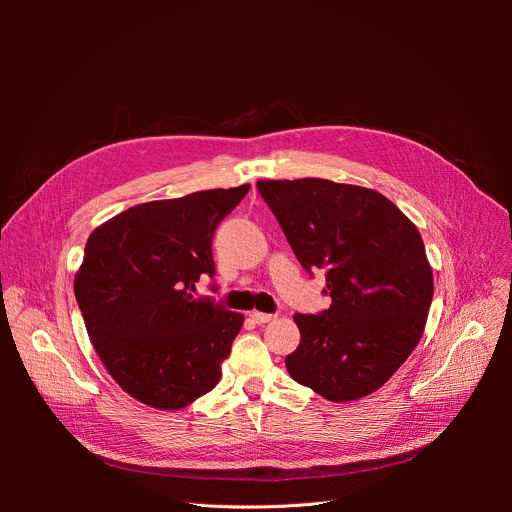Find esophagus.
I'll list each match as a JSON object with an SVG mask.
<instances>
[{"label":"esophagus","instance_id":"1","mask_svg":"<svg viewBox=\"0 0 512 512\" xmlns=\"http://www.w3.org/2000/svg\"><path fill=\"white\" fill-rule=\"evenodd\" d=\"M276 315H272V313H261V311H253L251 313V319L255 321V324H267V321H272Z\"/></svg>","mask_w":512,"mask_h":512}]
</instances>
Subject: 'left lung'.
<instances>
[{"instance_id":"obj_1","label":"left lung","mask_w":512,"mask_h":512,"mask_svg":"<svg viewBox=\"0 0 512 512\" xmlns=\"http://www.w3.org/2000/svg\"><path fill=\"white\" fill-rule=\"evenodd\" d=\"M257 191L332 305L294 315L301 344L286 369L319 396L357 400L384 386L417 346L434 297L415 224L390 199L324 178L259 180Z\"/></svg>"}]
</instances>
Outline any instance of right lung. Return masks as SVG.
Instances as JSON below:
<instances>
[{
    "mask_svg": "<svg viewBox=\"0 0 512 512\" xmlns=\"http://www.w3.org/2000/svg\"><path fill=\"white\" fill-rule=\"evenodd\" d=\"M247 193L143 203L87 240L74 294L89 338L118 386L153 409H182L220 382L245 317L193 290L215 276L213 232Z\"/></svg>",
    "mask_w": 512,
    "mask_h": 512,
    "instance_id": "1",
    "label": "right lung"
}]
</instances>
